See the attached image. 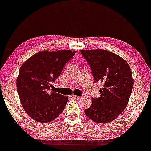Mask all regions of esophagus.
<instances>
[{"label":"esophagus","instance_id":"esophagus-1","mask_svg":"<svg viewBox=\"0 0 151 151\" xmlns=\"http://www.w3.org/2000/svg\"><path fill=\"white\" fill-rule=\"evenodd\" d=\"M72 98H73V99H80V96H76V95H72L71 96Z\"/></svg>","mask_w":151,"mask_h":151}]
</instances>
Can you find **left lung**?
I'll return each instance as SVG.
<instances>
[{"label": "left lung", "instance_id": "obj_1", "mask_svg": "<svg viewBox=\"0 0 151 151\" xmlns=\"http://www.w3.org/2000/svg\"><path fill=\"white\" fill-rule=\"evenodd\" d=\"M96 83L101 82V97L92 98L91 105L85 114L96 123L114 120L128 105L132 93L133 79L130 67L117 55L103 49L82 50Z\"/></svg>", "mask_w": 151, "mask_h": 151}]
</instances>
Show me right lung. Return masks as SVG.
Here are the masks:
<instances>
[{
  "label": "right lung",
  "instance_id": "1",
  "mask_svg": "<svg viewBox=\"0 0 151 151\" xmlns=\"http://www.w3.org/2000/svg\"><path fill=\"white\" fill-rule=\"evenodd\" d=\"M76 51H42L35 54L21 66L17 89L25 112L35 121L50 122L63 111L68 98L50 91L68 60Z\"/></svg>",
  "mask_w": 151,
  "mask_h": 151
}]
</instances>
